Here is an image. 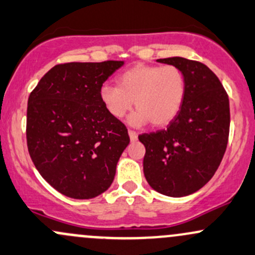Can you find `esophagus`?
<instances>
[{
    "instance_id": "obj_1",
    "label": "esophagus",
    "mask_w": 255,
    "mask_h": 255,
    "mask_svg": "<svg viewBox=\"0 0 255 255\" xmlns=\"http://www.w3.org/2000/svg\"><path fill=\"white\" fill-rule=\"evenodd\" d=\"M128 136H130L131 142H135L137 139V132L133 130H128Z\"/></svg>"
}]
</instances>
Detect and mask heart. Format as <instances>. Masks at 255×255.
<instances>
[{"mask_svg":"<svg viewBox=\"0 0 255 255\" xmlns=\"http://www.w3.org/2000/svg\"><path fill=\"white\" fill-rule=\"evenodd\" d=\"M186 96L185 74L176 65L136 64L118 78V86L105 84L100 97L109 114L122 119L132 108L128 118L135 127L150 122L153 127H165L175 119Z\"/></svg>","mask_w":255,"mask_h":255,"instance_id":"b5f03b06","label":"heart"}]
</instances>
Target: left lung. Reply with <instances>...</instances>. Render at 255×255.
<instances>
[{
  "label": "left lung",
  "instance_id": "1",
  "mask_svg": "<svg viewBox=\"0 0 255 255\" xmlns=\"http://www.w3.org/2000/svg\"><path fill=\"white\" fill-rule=\"evenodd\" d=\"M185 74L186 96L165 130L142 133L143 172L157 192L194 193L214 176L225 154L230 131L229 96L218 76L201 62L182 57L158 59Z\"/></svg>",
  "mask_w": 255,
  "mask_h": 255
}]
</instances>
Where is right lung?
<instances>
[{
  "mask_svg": "<svg viewBox=\"0 0 255 255\" xmlns=\"http://www.w3.org/2000/svg\"><path fill=\"white\" fill-rule=\"evenodd\" d=\"M123 61L54 65L28 100L26 142L41 176L64 196L90 199L109 188L128 128L107 112L100 90Z\"/></svg>",
  "mask_w": 255,
  "mask_h": 255,
  "instance_id": "obj_1",
  "label": "right lung"
}]
</instances>
